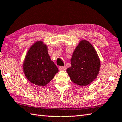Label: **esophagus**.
Masks as SVG:
<instances>
[{
    "instance_id": "obj_1",
    "label": "esophagus",
    "mask_w": 122,
    "mask_h": 122,
    "mask_svg": "<svg viewBox=\"0 0 122 122\" xmlns=\"http://www.w3.org/2000/svg\"><path fill=\"white\" fill-rule=\"evenodd\" d=\"M66 70V66H59V70L61 71H63Z\"/></svg>"
}]
</instances>
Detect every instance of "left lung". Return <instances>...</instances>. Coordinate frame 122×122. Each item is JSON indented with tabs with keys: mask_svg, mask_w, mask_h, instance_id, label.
<instances>
[{
	"mask_svg": "<svg viewBox=\"0 0 122 122\" xmlns=\"http://www.w3.org/2000/svg\"><path fill=\"white\" fill-rule=\"evenodd\" d=\"M71 64L67 73L71 81L79 86L90 84L97 78L100 71L99 57L93 46L86 40L79 42L73 53Z\"/></svg>",
	"mask_w": 122,
	"mask_h": 122,
	"instance_id": "8db88e82",
	"label": "left lung"
}]
</instances>
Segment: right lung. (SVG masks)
I'll return each mask as SVG.
<instances>
[{"mask_svg":"<svg viewBox=\"0 0 122 122\" xmlns=\"http://www.w3.org/2000/svg\"><path fill=\"white\" fill-rule=\"evenodd\" d=\"M26 79L32 83L46 86L58 72V69L48 54V47L42 41H37L27 52L23 63Z\"/></svg>","mask_w":122,"mask_h":122,"instance_id":"add662e5","label":"right lung"}]
</instances>
